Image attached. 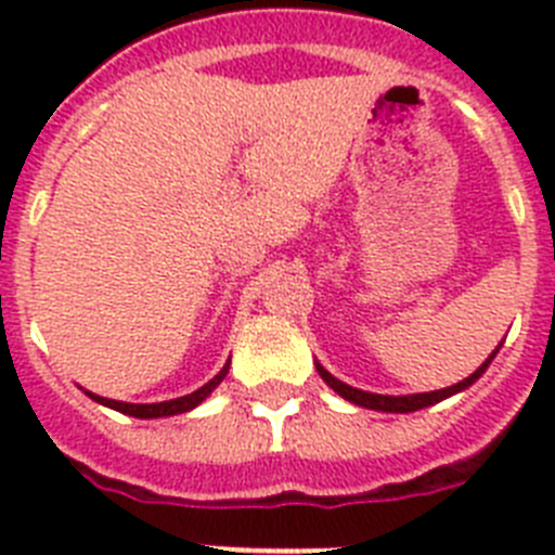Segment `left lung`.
<instances>
[{
	"label": "left lung",
	"instance_id": "1",
	"mask_svg": "<svg viewBox=\"0 0 555 555\" xmlns=\"http://www.w3.org/2000/svg\"><path fill=\"white\" fill-rule=\"evenodd\" d=\"M494 352H498V350H494ZM494 352L487 358V364H480L478 370H475L469 377H464L461 384L448 386V389H439V391H425V395H403V397L372 395V391L352 389V386H347V384H341V380H336V377H333L327 370H322L320 364H317V370H320L322 380H325V384L331 386L333 391H338V395L345 397V400H350V403L364 405V409H372V411H391V414H409V411H420V409H425V405L439 403V400H444V397L455 395V391L467 389L469 384H475V380H478V377L483 375V370H487V366H489V361H492V358H494Z\"/></svg>",
	"mask_w": 555,
	"mask_h": 555
}]
</instances>
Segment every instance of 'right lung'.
<instances>
[{"mask_svg":"<svg viewBox=\"0 0 555 555\" xmlns=\"http://www.w3.org/2000/svg\"><path fill=\"white\" fill-rule=\"evenodd\" d=\"M228 366H230V364H224V366H222V372H219V375L214 377V380H208V384H205L203 389L191 391V395H185V397H178V400H166V403L135 405V403H119V400H107V397L91 395V391H88V395L94 397L96 403L107 405V409H116V411H121V414L139 416V420H152V416H171V414H183V411H191V409H194V405H199V403H203L205 397H208L210 391H214V389H217L219 384H222V380H224V375H228Z\"/></svg>","mask_w":555,"mask_h":555,"instance_id":"add662e5","label":"right lung"}]
</instances>
